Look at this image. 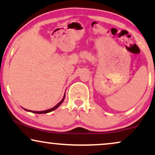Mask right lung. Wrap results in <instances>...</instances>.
I'll return each instance as SVG.
<instances>
[{"instance_id": "add662e5", "label": "right lung", "mask_w": 155, "mask_h": 155, "mask_svg": "<svg viewBox=\"0 0 155 155\" xmlns=\"http://www.w3.org/2000/svg\"><path fill=\"white\" fill-rule=\"evenodd\" d=\"M66 92V91H65ZM65 97H66V95H65V94H64V97H63V99H62V100L60 101L59 103L58 104H56V106H55V107H53V108H51V109H47V110H44V111H31V110H28V109H24V110H25V111H30V112H32V113H35V114H46V113H48V112H51V111H54L55 109H57L58 107H59V106L62 103H63V101H64V99H65Z\"/></svg>"}]
</instances>
